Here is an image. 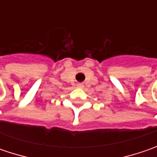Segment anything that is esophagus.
Listing matches in <instances>:
<instances>
[{
	"instance_id": "34e87169",
	"label": "esophagus",
	"mask_w": 157,
	"mask_h": 157,
	"mask_svg": "<svg viewBox=\"0 0 157 157\" xmlns=\"http://www.w3.org/2000/svg\"><path fill=\"white\" fill-rule=\"evenodd\" d=\"M78 86V88H81L83 87V85H81V84H78V86Z\"/></svg>"
}]
</instances>
